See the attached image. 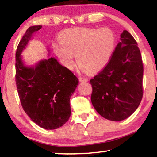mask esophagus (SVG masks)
I'll return each instance as SVG.
<instances>
[{
    "label": "esophagus",
    "mask_w": 157,
    "mask_h": 157,
    "mask_svg": "<svg viewBox=\"0 0 157 157\" xmlns=\"http://www.w3.org/2000/svg\"><path fill=\"white\" fill-rule=\"evenodd\" d=\"M79 80L80 82H87L88 81V78H85V77H79Z\"/></svg>",
    "instance_id": "34e87169"
}]
</instances>
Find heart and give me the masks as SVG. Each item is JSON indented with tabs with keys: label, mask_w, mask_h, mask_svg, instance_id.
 Returning <instances> with one entry per match:
<instances>
[{
	"label": "heart",
	"mask_w": 157,
	"mask_h": 157,
	"mask_svg": "<svg viewBox=\"0 0 157 157\" xmlns=\"http://www.w3.org/2000/svg\"><path fill=\"white\" fill-rule=\"evenodd\" d=\"M53 48L65 67L72 68L74 55L82 70L95 72L109 60L115 46V36L109 28L77 27L65 29Z\"/></svg>",
	"instance_id": "1"
}]
</instances>
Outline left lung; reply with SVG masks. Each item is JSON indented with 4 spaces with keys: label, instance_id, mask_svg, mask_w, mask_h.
<instances>
[{
    "label": "left lung",
    "instance_id": "left-lung-1",
    "mask_svg": "<svg viewBox=\"0 0 157 157\" xmlns=\"http://www.w3.org/2000/svg\"><path fill=\"white\" fill-rule=\"evenodd\" d=\"M142 57L138 43L124 30L106 66L90 80L91 102L103 117L121 121L130 117L143 98Z\"/></svg>",
    "mask_w": 157,
    "mask_h": 157
}]
</instances>
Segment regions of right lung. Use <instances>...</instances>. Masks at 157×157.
<instances>
[{"label": "right lung", "instance_id": "1", "mask_svg": "<svg viewBox=\"0 0 157 157\" xmlns=\"http://www.w3.org/2000/svg\"><path fill=\"white\" fill-rule=\"evenodd\" d=\"M42 26L27 29L16 52V75L18 94L26 114L46 130L60 128L71 114L69 99L79 81L74 74L54 58L41 61L35 67L24 66L20 54L34 32Z\"/></svg>", "mask_w": 157, "mask_h": 157}]
</instances>
